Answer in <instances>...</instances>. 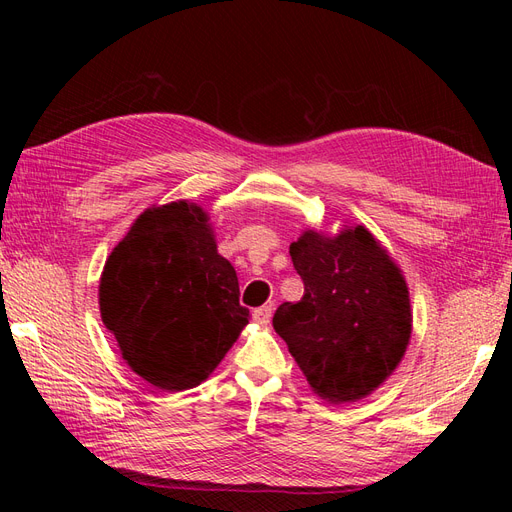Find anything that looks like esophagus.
Listing matches in <instances>:
<instances>
[{
  "label": "esophagus",
  "instance_id": "34e87169",
  "mask_svg": "<svg viewBox=\"0 0 512 512\" xmlns=\"http://www.w3.org/2000/svg\"><path fill=\"white\" fill-rule=\"evenodd\" d=\"M271 314H273V307L271 305H262V307H256L254 309V320L258 322V324H269V320H271Z\"/></svg>",
  "mask_w": 512,
  "mask_h": 512
}]
</instances>
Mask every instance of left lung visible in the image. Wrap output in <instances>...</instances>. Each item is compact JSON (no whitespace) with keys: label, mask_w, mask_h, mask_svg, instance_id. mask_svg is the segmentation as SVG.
Returning a JSON list of instances; mask_svg holds the SVG:
<instances>
[{"label":"left lung","mask_w":512,"mask_h":512,"mask_svg":"<svg viewBox=\"0 0 512 512\" xmlns=\"http://www.w3.org/2000/svg\"><path fill=\"white\" fill-rule=\"evenodd\" d=\"M303 299L273 316L312 389L344 404L369 395L406 352L412 314L404 277L363 226L333 239L307 230L290 245Z\"/></svg>","instance_id":"8db88e82"}]
</instances>
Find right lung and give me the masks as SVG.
Segmentation results:
<instances>
[{
	"label": "right lung",
	"instance_id": "1",
	"mask_svg": "<svg viewBox=\"0 0 512 512\" xmlns=\"http://www.w3.org/2000/svg\"><path fill=\"white\" fill-rule=\"evenodd\" d=\"M100 312L149 384L185 391L218 367L250 320L239 280L196 205L147 209L108 256Z\"/></svg>",
	"mask_w": 512,
	"mask_h": 512
}]
</instances>
